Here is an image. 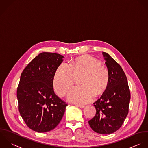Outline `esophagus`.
<instances>
[{
	"label": "esophagus",
	"mask_w": 148,
	"mask_h": 148,
	"mask_svg": "<svg viewBox=\"0 0 148 148\" xmlns=\"http://www.w3.org/2000/svg\"><path fill=\"white\" fill-rule=\"evenodd\" d=\"M75 105L77 106H78V107H79V108H83L85 107L84 105H80V104H77V103H76V104H75Z\"/></svg>",
	"instance_id": "esophagus-1"
}]
</instances>
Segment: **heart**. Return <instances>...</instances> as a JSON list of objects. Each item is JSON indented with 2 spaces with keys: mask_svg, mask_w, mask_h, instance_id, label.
Returning a JSON list of instances; mask_svg holds the SVG:
<instances>
[{
  "mask_svg": "<svg viewBox=\"0 0 148 148\" xmlns=\"http://www.w3.org/2000/svg\"><path fill=\"white\" fill-rule=\"evenodd\" d=\"M80 76L81 86L71 89L67 95V99L71 102L88 103L95 94H102L108 88V69L100 60L84 56L73 60L70 64L64 62L59 65L53 79L54 88L60 97H63L73 86L76 77Z\"/></svg>",
  "mask_w": 148,
  "mask_h": 148,
  "instance_id": "b5f03b06",
  "label": "heart"
}]
</instances>
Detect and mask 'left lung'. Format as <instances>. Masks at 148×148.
<instances>
[{
  "instance_id": "obj_1",
  "label": "left lung",
  "mask_w": 148,
  "mask_h": 148,
  "mask_svg": "<svg viewBox=\"0 0 148 148\" xmlns=\"http://www.w3.org/2000/svg\"><path fill=\"white\" fill-rule=\"evenodd\" d=\"M102 54L109 73V82L101 98L94 103L96 113L89 124L95 132L108 134L118 130L126 118L130 92L122 67L108 53Z\"/></svg>"
}]
</instances>
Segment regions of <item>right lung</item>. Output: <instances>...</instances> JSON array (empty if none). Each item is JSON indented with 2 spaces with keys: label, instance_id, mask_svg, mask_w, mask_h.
<instances>
[{
  "label": "right lung",
  "instance_id": "right-lung-1",
  "mask_svg": "<svg viewBox=\"0 0 148 148\" xmlns=\"http://www.w3.org/2000/svg\"><path fill=\"white\" fill-rule=\"evenodd\" d=\"M64 57L43 52L32 59L21 74L17 89L19 111L27 126L39 133L58 124L67 105L54 93L53 79Z\"/></svg>",
  "mask_w": 148,
  "mask_h": 148
}]
</instances>
